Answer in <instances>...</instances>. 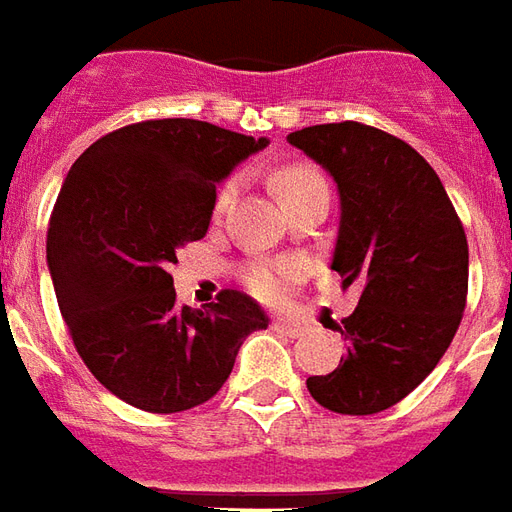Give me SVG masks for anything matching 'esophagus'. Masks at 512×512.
Masks as SVG:
<instances>
[{"mask_svg": "<svg viewBox=\"0 0 512 512\" xmlns=\"http://www.w3.org/2000/svg\"><path fill=\"white\" fill-rule=\"evenodd\" d=\"M271 330L280 332V335H288V338H299V335L305 332V327L291 321V318H274V321H271Z\"/></svg>", "mask_w": 512, "mask_h": 512, "instance_id": "1", "label": "esophagus"}]
</instances>
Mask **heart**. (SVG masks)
Masks as SVG:
<instances>
[{
  "mask_svg": "<svg viewBox=\"0 0 512 512\" xmlns=\"http://www.w3.org/2000/svg\"><path fill=\"white\" fill-rule=\"evenodd\" d=\"M277 191H280L282 202H285L288 210L310 199V196L330 194L324 177L316 169H305V166L282 171L280 177H277ZM235 196H238V180L230 177L227 182H221L216 202H213V213L221 216L232 205ZM299 280H302V266L296 260H252V263H246L241 268L244 288L252 296H257V299H263V302H280V299H285Z\"/></svg>",
  "mask_w": 512,
  "mask_h": 512,
  "instance_id": "heart-1",
  "label": "heart"
}]
</instances>
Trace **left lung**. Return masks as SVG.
Here are the masks:
<instances>
[{
  "label": "left lung",
  "mask_w": 512,
  "mask_h": 512,
  "mask_svg": "<svg viewBox=\"0 0 512 512\" xmlns=\"http://www.w3.org/2000/svg\"><path fill=\"white\" fill-rule=\"evenodd\" d=\"M330 171L341 194L332 255L352 316L335 327L346 355L307 391L341 416L382 413L416 391L455 338L468 296V241L443 182L416 149L360 121L288 135Z\"/></svg>",
  "instance_id": "1"
}]
</instances>
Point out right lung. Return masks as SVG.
I'll list each match as a JSON object with an SVG mask.
<instances>
[{"label": "right lung", "mask_w": 512, "mask_h": 512, "mask_svg": "<svg viewBox=\"0 0 512 512\" xmlns=\"http://www.w3.org/2000/svg\"><path fill=\"white\" fill-rule=\"evenodd\" d=\"M196 119L127 124L91 144L60 188L46 260L82 363L127 405L182 413L221 391L266 313L241 291L177 305L171 266L205 238L216 182L263 149Z\"/></svg>", "instance_id": "right-lung-1"}]
</instances>
